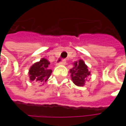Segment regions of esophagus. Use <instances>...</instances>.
I'll list each match as a JSON object with an SVG mask.
<instances>
[{
    "label": "esophagus",
    "instance_id": "1",
    "mask_svg": "<svg viewBox=\"0 0 126 126\" xmlns=\"http://www.w3.org/2000/svg\"><path fill=\"white\" fill-rule=\"evenodd\" d=\"M59 65H65L66 64V61L65 60V59H63V60H62L61 61L60 63H59Z\"/></svg>",
    "mask_w": 126,
    "mask_h": 126
}]
</instances>
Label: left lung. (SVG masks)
<instances>
[{"label":"left lung","mask_w":126,"mask_h":126,"mask_svg":"<svg viewBox=\"0 0 126 126\" xmlns=\"http://www.w3.org/2000/svg\"><path fill=\"white\" fill-rule=\"evenodd\" d=\"M70 74L72 81L78 86H83L85 84L86 79L90 76L87 65L84 61L79 60L74 63V67L70 69Z\"/></svg>","instance_id":"obj_1"}]
</instances>
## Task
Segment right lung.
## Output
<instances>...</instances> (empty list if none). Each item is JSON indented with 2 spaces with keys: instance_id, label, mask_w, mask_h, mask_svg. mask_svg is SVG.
<instances>
[{
  "instance_id": "obj_1",
  "label": "right lung",
  "mask_w": 126,
  "mask_h": 126,
  "mask_svg": "<svg viewBox=\"0 0 126 126\" xmlns=\"http://www.w3.org/2000/svg\"><path fill=\"white\" fill-rule=\"evenodd\" d=\"M49 65V61L44 58L34 63L29 70L30 81L40 83L47 82L52 73V70L48 68Z\"/></svg>"
}]
</instances>
